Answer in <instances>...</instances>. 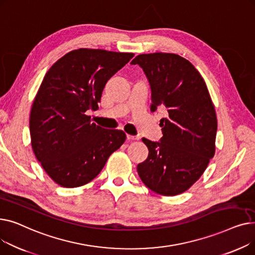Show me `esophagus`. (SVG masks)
Masks as SVG:
<instances>
[{
  "instance_id": "34e87169",
  "label": "esophagus",
  "mask_w": 255,
  "mask_h": 255,
  "mask_svg": "<svg viewBox=\"0 0 255 255\" xmlns=\"http://www.w3.org/2000/svg\"><path fill=\"white\" fill-rule=\"evenodd\" d=\"M126 137L128 140H139V138H140V136H138V135L134 136V135H130V134H127Z\"/></svg>"
}]
</instances>
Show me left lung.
Instances as JSON below:
<instances>
[{"instance_id":"1","label":"left lung","mask_w":255,"mask_h":255,"mask_svg":"<svg viewBox=\"0 0 255 255\" xmlns=\"http://www.w3.org/2000/svg\"><path fill=\"white\" fill-rule=\"evenodd\" d=\"M152 92L151 112L165 107L160 121V141L142 138L149 155L137 165L143 184L152 191L172 196L183 193L200 178L215 154L217 117L204 78L195 67L175 53L138 55Z\"/></svg>"}]
</instances>
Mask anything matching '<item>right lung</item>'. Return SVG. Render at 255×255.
Masks as SVG:
<instances>
[{
  "label": "right lung",
  "instance_id": "add662e5",
  "mask_svg": "<svg viewBox=\"0 0 255 255\" xmlns=\"http://www.w3.org/2000/svg\"><path fill=\"white\" fill-rule=\"evenodd\" d=\"M134 57L131 52L79 48L66 53L46 72L32 105L34 154L47 175L66 188L83 186L122 145V130L91 122L109 80Z\"/></svg>",
  "mask_w": 255,
  "mask_h": 255
}]
</instances>
